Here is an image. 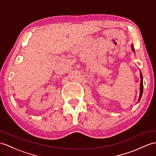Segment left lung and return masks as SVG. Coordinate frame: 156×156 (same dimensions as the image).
Here are the masks:
<instances>
[{
  "instance_id": "obj_1",
  "label": "left lung",
  "mask_w": 156,
  "mask_h": 156,
  "mask_svg": "<svg viewBox=\"0 0 156 156\" xmlns=\"http://www.w3.org/2000/svg\"><path fill=\"white\" fill-rule=\"evenodd\" d=\"M131 48L133 52L134 53V46H133V45H131ZM142 93H143V77H142V74L141 73V71H140V96H139V98H138V102L140 101L141 99V97L142 95Z\"/></svg>"
}]
</instances>
